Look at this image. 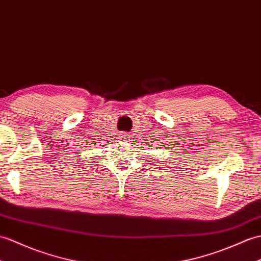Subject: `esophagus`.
<instances>
[{"instance_id": "esophagus-1", "label": "esophagus", "mask_w": 261, "mask_h": 261, "mask_svg": "<svg viewBox=\"0 0 261 261\" xmlns=\"http://www.w3.org/2000/svg\"><path fill=\"white\" fill-rule=\"evenodd\" d=\"M128 137H129V136H128V135H126V133H124V132L122 133V135H121V138H123V139H125V138H128Z\"/></svg>"}]
</instances>
